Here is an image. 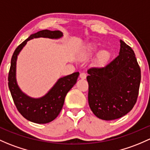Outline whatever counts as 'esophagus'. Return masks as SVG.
<instances>
[{"instance_id":"obj_1","label":"esophagus","mask_w":150,"mask_h":150,"mask_svg":"<svg viewBox=\"0 0 150 150\" xmlns=\"http://www.w3.org/2000/svg\"><path fill=\"white\" fill-rule=\"evenodd\" d=\"M86 76H87V75H86V73H85V72H81V73L80 74V78H81V79H86Z\"/></svg>"}]
</instances>
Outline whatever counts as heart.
Masks as SVG:
<instances>
[{
	"label": "heart",
	"mask_w": 150,
	"mask_h": 150,
	"mask_svg": "<svg viewBox=\"0 0 150 150\" xmlns=\"http://www.w3.org/2000/svg\"><path fill=\"white\" fill-rule=\"evenodd\" d=\"M93 47H90V50H91V51L93 50ZM108 56H109V54H108V53L105 51L102 52L100 54V57L102 60H105V59L108 57Z\"/></svg>",
	"instance_id": "heart-1"
}]
</instances>
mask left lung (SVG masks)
<instances>
[{
	"mask_svg": "<svg viewBox=\"0 0 150 150\" xmlns=\"http://www.w3.org/2000/svg\"><path fill=\"white\" fill-rule=\"evenodd\" d=\"M119 54L103 67L88 69V103L98 118L119 119L137 100L141 70L133 50L122 40Z\"/></svg>",
	"mask_w": 150,
	"mask_h": 150,
	"instance_id": "1",
	"label": "left lung"
}]
</instances>
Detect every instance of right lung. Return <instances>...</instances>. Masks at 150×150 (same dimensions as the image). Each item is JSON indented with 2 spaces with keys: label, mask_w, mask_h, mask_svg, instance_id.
<instances>
[{
  "label": "right lung",
  "mask_w": 150,
  "mask_h": 150,
  "mask_svg": "<svg viewBox=\"0 0 150 150\" xmlns=\"http://www.w3.org/2000/svg\"><path fill=\"white\" fill-rule=\"evenodd\" d=\"M60 31L42 30L30 35V37L17 47L13 54L11 67L8 72V88L14 104L26 119L37 124H47L57 117L64 105V98L68 91L76 83L79 72L59 78L50 91L43 97L33 98L21 91L16 79V65L18 54L28 41L34 38L59 39L62 37Z\"/></svg>",
  "instance_id": "1"
}]
</instances>
